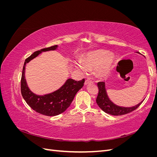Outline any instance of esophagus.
I'll return each instance as SVG.
<instances>
[{
	"mask_svg": "<svg viewBox=\"0 0 157 157\" xmlns=\"http://www.w3.org/2000/svg\"><path fill=\"white\" fill-rule=\"evenodd\" d=\"M92 81L91 80H90V79H86V80H85V82H84V84L85 85H87V84H90V83H92Z\"/></svg>",
	"mask_w": 157,
	"mask_h": 157,
	"instance_id": "obj_1",
	"label": "esophagus"
}]
</instances>
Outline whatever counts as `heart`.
Listing matches in <instances>:
<instances>
[{"label": "heart", "instance_id": "obj_1", "mask_svg": "<svg viewBox=\"0 0 157 157\" xmlns=\"http://www.w3.org/2000/svg\"><path fill=\"white\" fill-rule=\"evenodd\" d=\"M114 63L112 54L109 51L99 50L90 52L84 57L81 61H76L75 67L82 73L88 70L97 69L98 75L105 77L110 73Z\"/></svg>", "mask_w": 157, "mask_h": 157}]
</instances>
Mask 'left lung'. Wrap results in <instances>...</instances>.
<instances>
[{"mask_svg":"<svg viewBox=\"0 0 157 157\" xmlns=\"http://www.w3.org/2000/svg\"><path fill=\"white\" fill-rule=\"evenodd\" d=\"M137 53L140 54L139 52H137ZM98 86L99 88V92L98 97L96 98V103L102 110L105 112L106 113L110 114L111 115L118 116L125 115V114L129 113L133 111H134L138 107L142 102L141 101L137 105L133 107H122L117 105L114 103L110 99H109L105 88V83L104 82H99L98 83Z\"/></svg>","mask_w":157,"mask_h":157,"instance_id":"8db88e82","label":"left lung"}]
</instances>
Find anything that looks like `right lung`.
Masks as SVG:
<instances>
[{"instance_id": "right-lung-1", "label": "right lung", "mask_w": 157, "mask_h": 157, "mask_svg": "<svg viewBox=\"0 0 157 157\" xmlns=\"http://www.w3.org/2000/svg\"><path fill=\"white\" fill-rule=\"evenodd\" d=\"M58 47V45H55L35 52L25 59L22 71L21 92L23 99L33 110L46 116H56L64 112L70 106L76 94L82 88L84 83V78L79 81L68 78L58 90L42 96L33 93L29 89L25 77L26 64L42 52L55 50Z\"/></svg>"}]
</instances>
